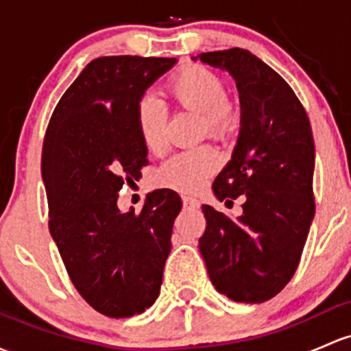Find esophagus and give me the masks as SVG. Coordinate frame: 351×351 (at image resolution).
<instances>
[{
	"label": "esophagus",
	"instance_id": "esophagus-1",
	"mask_svg": "<svg viewBox=\"0 0 351 351\" xmlns=\"http://www.w3.org/2000/svg\"><path fill=\"white\" fill-rule=\"evenodd\" d=\"M182 200H183V205L190 206V208H198V206H200V200H197V198L190 197V195H183Z\"/></svg>",
	"mask_w": 351,
	"mask_h": 351
}]
</instances>
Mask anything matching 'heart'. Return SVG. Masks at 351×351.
Listing matches in <instances>:
<instances>
[{"instance_id":"heart-1","label":"heart","mask_w":351,"mask_h":351,"mask_svg":"<svg viewBox=\"0 0 351 351\" xmlns=\"http://www.w3.org/2000/svg\"><path fill=\"white\" fill-rule=\"evenodd\" d=\"M168 94L175 106L202 114V132L227 136L237 123L234 106L223 97L225 84L217 73L202 65H188L168 84ZM136 124L143 145L153 154L168 149L166 112L154 97L141 99ZM220 156L212 146H198L169 158L160 169V182L180 191H197L217 171Z\"/></svg>"}]
</instances>
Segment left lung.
Segmentation results:
<instances>
[{"label": "left lung", "instance_id": "obj_1", "mask_svg": "<svg viewBox=\"0 0 351 351\" xmlns=\"http://www.w3.org/2000/svg\"><path fill=\"white\" fill-rule=\"evenodd\" d=\"M191 60L235 80L241 131L212 188L220 202L245 197L237 219L204 205L198 247L220 294L257 304L291 281L315 217L311 124L286 80L249 50L206 51Z\"/></svg>", "mask_w": 351, "mask_h": 351}]
</instances>
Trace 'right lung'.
<instances>
[{"label": "right lung", "mask_w": 351, "mask_h": 351, "mask_svg": "<svg viewBox=\"0 0 351 351\" xmlns=\"http://www.w3.org/2000/svg\"><path fill=\"white\" fill-rule=\"evenodd\" d=\"M176 58L101 57L73 80L47 128L42 176L51 239L73 286L95 311L129 318L153 306L182 210L173 190L146 195L141 213L117 206L124 180L147 163L136 124L145 92Z\"/></svg>", "instance_id": "1"}]
</instances>
